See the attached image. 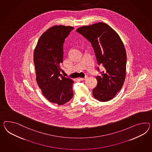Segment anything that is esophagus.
Returning a JSON list of instances; mask_svg holds the SVG:
<instances>
[{"label": "esophagus", "mask_w": 152, "mask_h": 152, "mask_svg": "<svg viewBox=\"0 0 152 152\" xmlns=\"http://www.w3.org/2000/svg\"><path fill=\"white\" fill-rule=\"evenodd\" d=\"M88 78V77L87 76H86L84 78H79V79L80 80H86V78Z\"/></svg>", "instance_id": "34e87169"}]
</instances>
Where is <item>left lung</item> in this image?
<instances>
[{"mask_svg":"<svg viewBox=\"0 0 152 152\" xmlns=\"http://www.w3.org/2000/svg\"><path fill=\"white\" fill-rule=\"evenodd\" d=\"M77 32L91 42L98 64L105 68L101 75L96 77L94 97L101 102L109 101L121 89L125 82L127 56L124 45L117 32L104 23L84 26Z\"/></svg>","mask_w":152,"mask_h":152,"instance_id":"left-lung-1","label":"left lung"}]
</instances>
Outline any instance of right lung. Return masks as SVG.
<instances>
[{"instance_id": "obj_1", "label": "right lung", "mask_w": 152, "mask_h": 152, "mask_svg": "<svg viewBox=\"0 0 152 152\" xmlns=\"http://www.w3.org/2000/svg\"><path fill=\"white\" fill-rule=\"evenodd\" d=\"M74 27L56 25L41 36L34 53L36 82L43 95L51 102L63 105L73 96L74 82L62 76L63 43Z\"/></svg>"}]
</instances>
